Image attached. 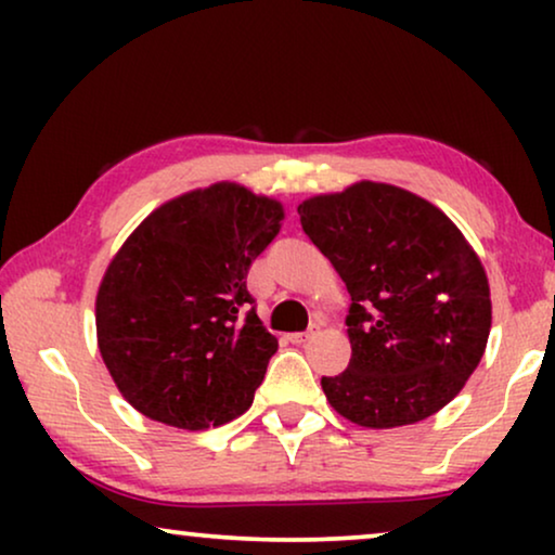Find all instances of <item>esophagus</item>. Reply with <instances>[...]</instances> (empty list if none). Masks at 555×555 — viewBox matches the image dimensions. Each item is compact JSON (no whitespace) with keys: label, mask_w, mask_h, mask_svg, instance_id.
Segmentation results:
<instances>
[{"label":"esophagus","mask_w":555,"mask_h":555,"mask_svg":"<svg viewBox=\"0 0 555 555\" xmlns=\"http://www.w3.org/2000/svg\"><path fill=\"white\" fill-rule=\"evenodd\" d=\"M318 336V325H310L308 331H302V333H291V340L293 344H308L310 338H315Z\"/></svg>","instance_id":"34e87169"}]
</instances>
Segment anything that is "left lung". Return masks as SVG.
<instances>
[{
    "label": "left lung",
    "mask_w": 555,
    "mask_h": 555,
    "mask_svg": "<svg viewBox=\"0 0 555 555\" xmlns=\"http://www.w3.org/2000/svg\"><path fill=\"white\" fill-rule=\"evenodd\" d=\"M302 232L351 295V361L325 399L369 429L427 420L462 391L488 346L492 302L457 224L406 189L359 181L298 207Z\"/></svg>",
    "instance_id": "left-lung-1"
}]
</instances>
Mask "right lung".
<instances>
[{
  "mask_svg": "<svg viewBox=\"0 0 555 555\" xmlns=\"http://www.w3.org/2000/svg\"><path fill=\"white\" fill-rule=\"evenodd\" d=\"M283 217L278 199L219 181L162 204L113 255L98 348L143 416L196 431L253 404L278 338L255 313L247 270Z\"/></svg>",
  "mask_w": 555,
  "mask_h": 555,
  "instance_id": "1",
  "label": "right lung"
}]
</instances>
